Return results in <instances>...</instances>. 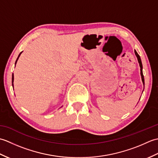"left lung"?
Masks as SVG:
<instances>
[{
  "mask_svg": "<svg viewBox=\"0 0 158 158\" xmlns=\"http://www.w3.org/2000/svg\"><path fill=\"white\" fill-rule=\"evenodd\" d=\"M135 55L136 56L137 59H138V62L139 63V66H140V75H141V79H142V81L143 85H145V79H144V76H143V64H142V62H141V59H140L139 55L138 54V53L136 52V51L135 50Z\"/></svg>",
  "mask_w": 158,
  "mask_h": 158,
  "instance_id": "obj_1",
  "label": "left lung"
}]
</instances>
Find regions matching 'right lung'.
Returning <instances> with one entry per match:
<instances>
[{"label":"right lung","instance_id":"right-lung-1","mask_svg":"<svg viewBox=\"0 0 158 158\" xmlns=\"http://www.w3.org/2000/svg\"><path fill=\"white\" fill-rule=\"evenodd\" d=\"M22 52H21L19 54V56H18V58H17V60H16V61H15V64H16V63H17V62H18V58H19V57L20 56V55H21V53H22ZM13 80H14V76H13V75H12V86L13 87Z\"/></svg>","mask_w":158,"mask_h":158}]
</instances>
